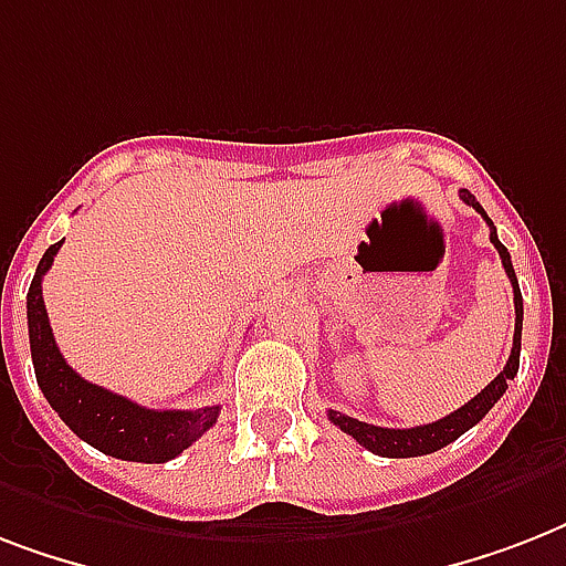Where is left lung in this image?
Listing matches in <instances>:
<instances>
[{"label": "left lung", "instance_id": "1", "mask_svg": "<svg viewBox=\"0 0 566 566\" xmlns=\"http://www.w3.org/2000/svg\"><path fill=\"white\" fill-rule=\"evenodd\" d=\"M461 199H464L470 208L482 213L488 226H491V243L496 247L502 258V266H505V273L511 279V287H514V346H511V355H509V364L502 367V373L493 378L491 385L484 387L482 394L473 396L470 402L461 405L458 411L447 413L443 420H434V422H426V426H413V429H381V426H370V422H361L355 420V417H346L340 411H328V420L340 426V431L346 434H353L364 449H370L373 455H381V458H417V455H429V452H438L443 449L447 443L458 440L464 434L467 429H473L475 422L482 420L484 413L491 411L496 399H500L505 390H509V381L517 376L520 370V337H523V296H520V284H517V275H514V266H511V255L509 249L502 247L500 238H496V229H493L491 217L484 213V208L475 202V196L470 190H461Z\"/></svg>", "mask_w": 566, "mask_h": 566}]
</instances>
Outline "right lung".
Listing matches in <instances>:
<instances>
[{"instance_id":"obj_1","label":"right lung","mask_w":566,"mask_h":566,"mask_svg":"<svg viewBox=\"0 0 566 566\" xmlns=\"http://www.w3.org/2000/svg\"><path fill=\"white\" fill-rule=\"evenodd\" d=\"M61 243L64 240H57L43 252L38 273L31 279L29 296H25L31 361H34L40 390L55 408L57 417L84 443H91L105 455L123 458V461H144V464L172 461L211 429L220 417V405H208V408H196V411H155V408H144L126 396L93 385L64 361V355L52 337L43 291H40V282L55 261Z\"/></svg>"}]
</instances>
